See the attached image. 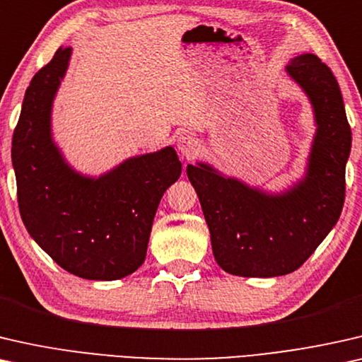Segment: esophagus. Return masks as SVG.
<instances>
[{
  "label": "esophagus",
  "mask_w": 362,
  "mask_h": 362,
  "mask_svg": "<svg viewBox=\"0 0 362 362\" xmlns=\"http://www.w3.org/2000/svg\"><path fill=\"white\" fill-rule=\"evenodd\" d=\"M177 149L185 159H195L198 152H200V142L190 134H183L177 141Z\"/></svg>",
  "instance_id": "obj_1"
}]
</instances>
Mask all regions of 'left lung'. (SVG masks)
I'll return each mask as SVG.
<instances>
[{
	"label": "left lung",
	"mask_w": 362,
	"mask_h": 362,
	"mask_svg": "<svg viewBox=\"0 0 362 362\" xmlns=\"http://www.w3.org/2000/svg\"><path fill=\"white\" fill-rule=\"evenodd\" d=\"M285 70L307 93L317 121L302 180L272 195L202 162L187 167L210 230L213 256L233 276L277 277L297 271L343 210L351 128L338 81L313 54L292 59Z\"/></svg>",
	"instance_id": "8db88e82"
}]
</instances>
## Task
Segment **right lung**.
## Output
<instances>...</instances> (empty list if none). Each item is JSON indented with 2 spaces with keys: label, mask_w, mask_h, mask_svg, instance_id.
Masks as SVG:
<instances>
[{
  "label": "right lung",
  "mask_w": 362,
  "mask_h": 362,
  "mask_svg": "<svg viewBox=\"0 0 362 362\" xmlns=\"http://www.w3.org/2000/svg\"><path fill=\"white\" fill-rule=\"evenodd\" d=\"M72 49L60 47L26 90L13 134L18 203L30 238L65 271L118 281L144 262L164 192L179 180L174 147L131 157L98 179L75 172L50 132V111Z\"/></svg>",
  "instance_id": "right-lung-1"
}]
</instances>
